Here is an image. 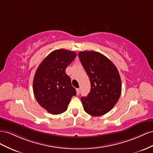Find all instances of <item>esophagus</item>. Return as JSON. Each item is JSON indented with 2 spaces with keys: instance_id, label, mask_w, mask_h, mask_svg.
<instances>
[{
  "instance_id": "34e87169",
  "label": "esophagus",
  "mask_w": 153,
  "mask_h": 153,
  "mask_svg": "<svg viewBox=\"0 0 153 153\" xmlns=\"http://www.w3.org/2000/svg\"><path fill=\"white\" fill-rule=\"evenodd\" d=\"M76 92H77V95H79V93H80V89L79 88H77L76 89Z\"/></svg>"
}]
</instances>
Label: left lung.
<instances>
[{"label": "left lung", "mask_w": 153, "mask_h": 153, "mask_svg": "<svg viewBox=\"0 0 153 153\" xmlns=\"http://www.w3.org/2000/svg\"><path fill=\"white\" fill-rule=\"evenodd\" d=\"M80 62L90 78L91 88L81 98L84 110L97 117L106 114L119 99L122 90L119 71L105 56L95 51H81Z\"/></svg>", "instance_id": "obj_1"}]
</instances>
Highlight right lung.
<instances>
[{"label":"right lung","mask_w":153,"mask_h":153,"mask_svg":"<svg viewBox=\"0 0 153 153\" xmlns=\"http://www.w3.org/2000/svg\"><path fill=\"white\" fill-rule=\"evenodd\" d=\"M74 51L58 49L52 51L37 68L33 79V92L37 102L53 115L62 113L76 90L71 84L66 68L75 59Z\"/></svg>","instance_id":"obj_1"}]
</instances>
